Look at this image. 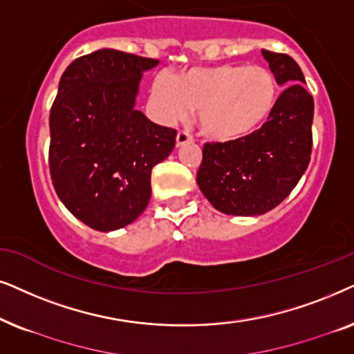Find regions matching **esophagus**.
Segmentation results:
<instances>
[{"label": "esophagus", "instance_id": "1", "mask_svg": "<svg viewBox=\"0 0 354 354\" xmlns=\"http://www.w3.org/2000/svg\"><path fill=\"white\" fill-rule=\"evenodd\" d=\"M192 136L187 133V131H180V133L176 134V145L178 147H181V145H186V144H191L192 142Z\"/></svg>", "mask_w": 354, "mask_h": 354}]
</instances>
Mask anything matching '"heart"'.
Instances as JSON below:
<instances>
[{
    "label": "heart",
    "mask_w": 354,
    "mask_h": 354,
    "mask_svg": "<svg viewBox=\"0 0 354 354\" xmlns=\"http://www.w3.org/2000/svg\"><path fill=\"white\" fill-rule=\"evenodd\" d=\"M279 84L263 66L226 63L192 68L174 75H157L150 100L165 122H176L197 110L207 138L238 142L257 133L273 113Z\"/></svg>",
    "instance_id": "obj_1"
}]
</instances>
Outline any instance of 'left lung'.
Listing matches in <instances>:
<instances>
[{
    "mask_svg": "<svg viewBox=\"0 0 354 354\" xmlns=\"http://www.w3.org/2000/svg\"><path fill=\"white\" fill-rule=\"evenodd\" d=\"M277 84L285 91L266 124L238 142L205 144L197 185L226 215L254 216L275 209L303 176L313 150V95L304 74L288 55L262 50Z\"/></svg>",
    "mask_w": 354,
    "mask_h": 354,
    "instance_id": "8db88e82",
    "label": "left lung"
}]
</instances>
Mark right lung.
<instances>
[{
	"label": "right lung",
	"instance_id": "1",
	"mask_svg": "<svg viewBox=\"0 0 354 354\" xmlns=\"http://www.w3.org/2000/svg\"><path fill=\"white\" fill-rule=\"evenodd\" d=\"M158 59L102 48L61 75L50 113V174L66 209L97 232L133 223L150 201V174L176 131L136 110L145 71Z\"/></svg>",
	"mask_w": 354,
	"mask_h": 354
}]
</instances>
